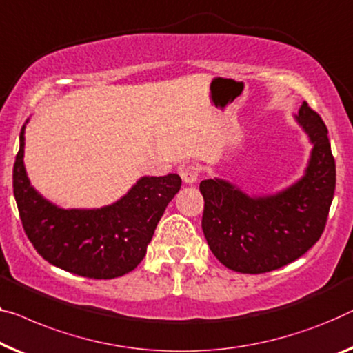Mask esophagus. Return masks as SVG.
Here are the masks:
<instances>
[{
    "mask_svg": "<svg viewBox=\"0 0 353 353\" xmlns=\"http://www.w3.org/2000/svg\"><path fill=\"white\" fill-rule=\"evenodd\" d=\"M199 166L198 165H193V163H185V165H182L179 168V174H181L182 181L185 183H194L198 181L199 177Z\"/></svg>",
    "mask_w": 353,
    "mask_h": 353,
    "instance_id": "esophagus-1",
    "label": "esophagus"
}]
</instances>
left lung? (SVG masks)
Here are the masks:
<instances>
[{
  "mask_svg": "<svg viewBox=\"0 0 353 353\" xmlns=\"http://www.w3.org/2000/svg\"><path fill=\"white\" fill-rule=\"evenodd\" d=\"M294 119L312 152L304 176L293 185L276 194L249 196L223 179L199 183L204 238L228 270L244 274L279 270L306 254L323 233L336 187L328 130L306 101Z\"/></svg>",
  "mask_w": 353,
  "mask_h": 353,
  "instance_id": "8db88e82",
  "label": "left lung"
}]
</instances>
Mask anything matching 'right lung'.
<instances>
[{
  "mask_svg": "<svg viewBox=\"0 0 353 353\" xmlns=\"http://www.w3.org/2000/svg\"><path fill=\"white\" fill-rule=\"evenodd\" d=\"M25 125L15 157L12 185L20 220L42 259L72 274L114 279L133 271L145 256L181 177H141L128 193L99 209H63L31 187L23 165Z\"/></svg>",
  "mask_w": 353,
  "mask_h": 353,
  "instance_id": "add662e5",
  "label": "right lung"
}]
</instances>
